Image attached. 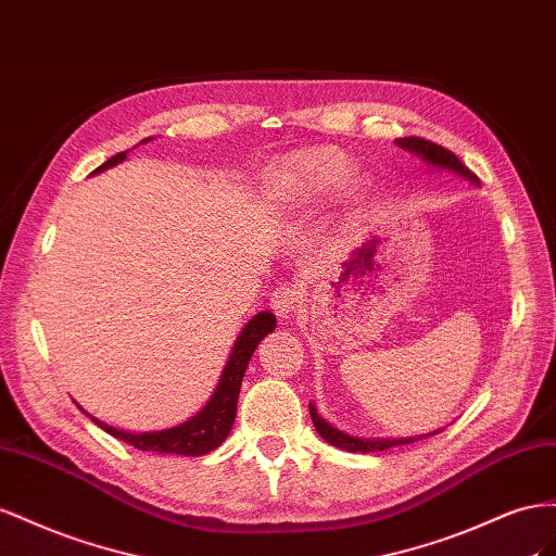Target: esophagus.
Masks as SVG:
<instances>
[{
    "instance_id": "esophagus-1",
    "label": "esophagus",
    "mask_w": 556,
    "mask_h": 556,
    "mask_svg": "<svg viewBox=\"0 0 556 556\" xmlns=\"http://www.w3.org/2000/svg\"><path fill=\"white\" fill-rule=\"evenodd\" d=\"M300 298L303 295H300V289L295 287V283H283V287L275 289L273 298H269V303H273V309L277 316L287 319V316H291L298 309Z\"/></svg>"
}]
</instances>
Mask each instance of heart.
<instances>
[{
    "mask_svg": "<svg viewBox=\"0 0 556 556\" xmlns=\"http://www.w3.org/2000/svg\"><path fill=\"white\" fill-rule=\"evenodd\" d=\"M352 174V163L332 149H314L295 153L283 163L275 184L293 198H321L338 190Z\"/></svg>",
    "mask_w": 556,
    "mask_h": 556,
    "instance_id": "heart-1",
    "label": "heart"
}]
</instances>
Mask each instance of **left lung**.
I'll list each match as a JSON object with an SVG mask.
<instances>
[{
  "label": "left lung",
  "mask_w": 556,
  "mask_h": 556,
  "mask_svg": "<svg viewBox=\"0 0 556 556\" xmlns=\"http://www.w3.org/2000/svg\"><path fill=\"white\" fill-rule=\"evenodd\" d=\"M395 144L421 155L426 163H431L435 167H442V169H454L456 174H462V177L470 179L472 184H478V177L458 161V157L445 149L435 144V141L431 139H421V137H401ZM309 415H312V424L316 428V433H319L326 442H330V445H336L340 450H346V452H382V450H389V447H399V445H407V442H415V440H421V438H428V435H421V438H401V440H368V438H354V435H346L342 431H338L336 426H330L326 419L319 417V412H316L314 405H309Z\"/></svg>",
  "instance_id": "8db88e82"
}]
</instances>
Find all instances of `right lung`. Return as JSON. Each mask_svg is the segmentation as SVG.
Wrapping results in <instances>:
<instances>
[{
  "label": "right lung",
  "instance_id": "add662e5",
  "mask_svg": "<svg viewBox=\"0 0 556 556\" xmlns=\"http://www.w3.org/2000/svg\"><path fill=\"white\" fill-rule=\"evenodd\" d=\"M125 153L128 151L111 155L109 161L102 163L94 172H102L106 167H114L116 163L125 161ZM275 326H277V319L273 312H261L253 316L232 346L230 361H228L224 375H220V382L212 395V401L200 412V415H195L193 419L181 424V426H174V428H167V431H155V433H130V431H118V428H114V426H106L104 421L94 419L90 415L88 417L100 428H104L109 435L128 442V445L141 450V452L179 454V456L207 454V452L216 450L220 442L228 438L230 428L235 424L237 399H240L242 377L247 372L249 358L253 354V349L258 346V342L267 336V332L275 330Z\"/></svg>",
  "mask_w": 556,
  "mask_h": 556
}]
</instances>
